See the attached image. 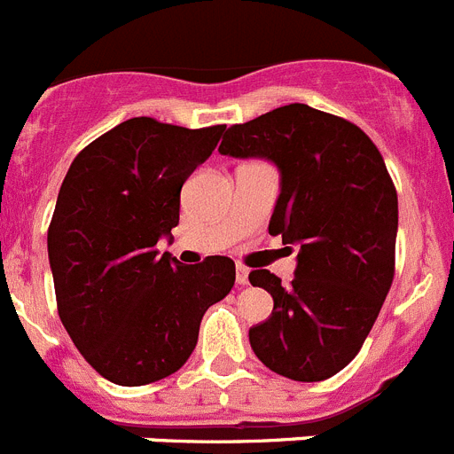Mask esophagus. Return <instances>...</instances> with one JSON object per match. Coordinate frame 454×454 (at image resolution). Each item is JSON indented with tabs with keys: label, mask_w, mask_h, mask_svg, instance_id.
Wrapping results in <instances>:
<instances>
[{
	"label": "esophagus",
	"mask_w": 454,
	"mask_h": 454,
	"mask_svg": "<svg viewBox=\"0 0 454 454\" xmlns=\"http://www.w3.org/2000/svg\"><path fill=\"white\" fill-rule=\"evenodd\" d=\"M247 275H250V270L246 269V266H236V285L246 286L247 285Z\"/></svg>",
	"instance_id": "esophagus-1"
}]
</instances>
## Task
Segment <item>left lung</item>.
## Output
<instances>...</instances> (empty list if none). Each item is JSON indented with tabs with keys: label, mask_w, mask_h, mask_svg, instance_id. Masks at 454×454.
Here are the masks:
<instances>
[{
	"label": "left lung",
	"mask_w": 454,
	"mask_h": 454,
	"mask_svg": "<svg viewBox=\"0 0 454 454\" xmlns=\"http://www.w3.org/2000/svg\"><path fill=\"white\" fill-rule=\"evenodd\" d=\"M218 151L275 162L269 234L298 246L286 286L270 270L250 273L273 296L250 347L275 374L324 381L356 358L393 285L397 190L386 162L356 123L303 103L236 123Z\"/></svg>",
	"instance_id": "obj_1"
}]
</instances>
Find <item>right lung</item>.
Segmentation results:
<instances>
[{"label": "right lung", "mask_w": 454, "mask_h": 454, "mask_svg": "<svg viewBox=\"0 0 454 454\" xmlns=\"http://www.w3.org/2000/svg\"><path fill=\"white\" fill-rule=\"evenodd\" d=\"M223 133L135 116L84 146L61 184L48 230L57 309L77 351L116 386L184 367L204 312L234 286L230 257L184 266L156 250L179 224L185 179Z\"/></svg>", "instance_id": "right-lung-1"}]
</instances>
